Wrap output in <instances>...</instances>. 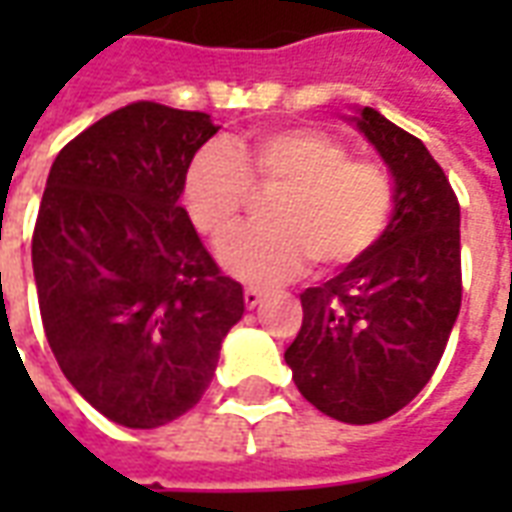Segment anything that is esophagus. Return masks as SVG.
<instances>
[{
    "instance_id": "obj_1",
    "label": "esophagus",
    "mask_w": 512,
    "mask_h": 512,
    "mask_svg": "<svg viewBox=\"0 0 512 512\" xmlns=\"http://www.w3.org/2000/svg\"><path fill=\"white\" fill-rule=\"evenodd\" d=\"M260 301H263V290H260V288H246L244 290V304L249 307V310H255Z\"/></svg>"
}]
</instances>
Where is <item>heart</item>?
<instances>
[{"label":"heart","mask_w":512,"mask_h":512,"mask_svg":"<svg viewBox=\"0 0 512 512\" xmlns=\"http://www.w3.org/2000/svg\"><path fill=\"white\" fill-rule=\"evenodd\" d=\"M252 183L274 191L271 224L246 227L219 244V263L252 285L301 274L310 257L321 271L354 266L378 244L392 213V183L373 161L348 158L315 128H274L241 145L208 142L183 172L191 224L219 241L241 222Z\"/></svg>","instance_id":"obj_1"}]
</instances>
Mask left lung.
Here are the masks:
<instances>
[{"label":"left lung","mask_w":512,"mask_h":512,"mask_svg":"<svg viewBox=\"0 0 512 512\" xmlns=\"http://www.w3.org/2000/svg\"><path fill=\"white\" fill-rule=\"evenodd\" d=\"M392 172V219L378 244L301 293L285 351L299 392L326 417L370 425L428 384L461 310V205L428 147L381 112L348 117Z\"/></svg>","instance_id":"8db88e82"}]
</instances>
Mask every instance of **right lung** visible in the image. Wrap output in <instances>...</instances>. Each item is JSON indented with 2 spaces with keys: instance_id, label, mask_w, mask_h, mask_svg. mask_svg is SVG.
<instances>
[{
  "instance_id": "obj_1",
  "label": "right lung",
  "mask_w": 512,
  "mask_h": 512,
  "mask_svg": "<svg viewBox=\"0 0 512 512\" xmlns=\"http://www.w3.org/2000/svg\"><path fill=\"white\" fill-rule=\"evenodd\" d=\"M216 131L205 112L136 101L51 164L32 235L46 340L73 389L123 428L197 406L244 315V288L178 205L186 164Z\"/></svg>"
}]
</instances>
